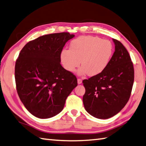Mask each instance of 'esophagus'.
Wrapping results in <instances>:
<instances>
[{"label": "esophagus", "mask_w": 146, "mask_h": 146, "mask_svg": "<svg viewBox=\"0 0 146 146\" xmlns=\"http://www.w3.org/2000/svg\"><path fill=\"white\" fill-rule=\"evenodd\" d=\"M77 81H78V84H81V83H82V80H81L80 78L78 79Z\"/></svg>", "instance_id": "34e87169"}]
</instances>
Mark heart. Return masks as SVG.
I'll list each match as a JSON object with an SVG mask.
<instances>
[{
	"label": "heart",
	"mask_w": 146,
	"mask_h": 146,
	"mask_svg": "<svg viewBox=\"0 0 146 146\" xmlns=\"http://www.w3.org/2000/svg\"><path fill=\"white\" fill-rule=\"evenodd\" d=\"M113 53V45L109 40L94 36H81L72 42L70 50L62 51L61 60L70 72H73L81 63L82 66L78 71V74L88 73L90 76H95L107 67Z\"/></svg>",
	"instance_id": "heart-1"
}]
</instances>
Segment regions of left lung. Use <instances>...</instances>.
I'll use <instances>...</instances> for the list:
<instances>
[{"mask_svg": "<svg viewBox=\"0 0 146 146\" xmlns=\"http://www.w3.org/2000/svg\"><path fill=\"white\" fill-rule=\"evenodd\" d=\"M113 40L115 52L107 67L101 73L83 81L84 108L98 119H108L119 113L129 99L134 83V71L129 54L119 41Z\"/></svg>", "mask_w": 146, "mask_h": 146, "instance_id": "left-lung-1", "label": "left lung"}]
</instances>
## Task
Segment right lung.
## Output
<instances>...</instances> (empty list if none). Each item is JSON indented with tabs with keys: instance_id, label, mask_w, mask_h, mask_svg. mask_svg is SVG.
Segmentation results:
<instances>
[{
	"instance_id": "obj_1",
	"label": "right lung",
	"mask_w": 146,
	"mask_h": 146,
	"mask_svg": "<svg viewBox=\"0 0 146 146\" xmlns=\"http://www.w3.org/2000/svg\"><path fill=\"white\" fill-rule=\"evenodd\" d=\"M74 36L68 32L43 35L20 51L15 66L16 88L26 109L36 117L60 113L78 85L76 77L60 64L63 47Z\"/></svg>"
}]
</instances>
